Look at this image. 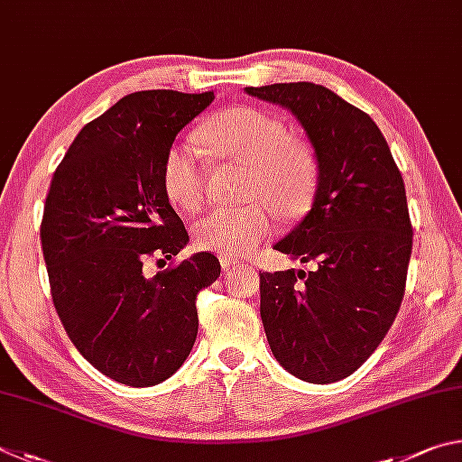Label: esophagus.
<instances>
[{
    "instance_id": "obj_1",
    "label": "esophagus",
    "mask_w": 462,
    "mask_h": 462,
    "mask_svg": "<svg viewBox=\"0 0 462 462\" xmlns=\"http://www.w3.org/2000/svg\"><path fill=\"white\" fill-rule=\"evenodd\" d=\"M218 260H221L223 270H236V268H239V265H241L239 260H236V257H229V255H221V257H218Z\"/></svg>"
}]
</instances>
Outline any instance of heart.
I'll list each match as a JSON object with an SVG mask.
<instances>
[{"instance_id":"heart-1","label":"heart","mask_w":462,"mask_h":462,"mask_svg":"<svg viewBox=\"0 0 462 462\" xmlns=\"http://www.w3.org/2000/svg\"><path fill=\"white\" fill-rule=\"evenodd\" d=\"M200 140L217 160L247 164L245 207H217L192 226L197 247L229 257L252 254L273 231L274 205L282 215H296L310 200L314 160L302 142L288 137L284 124L255 107H229L207 121ZM207 170L200 152L189 142L170 145L162 164V189L182 210L197 208L205 197ZM271 204L268 206L267 202Z\"/></svg>"}]
</instances>
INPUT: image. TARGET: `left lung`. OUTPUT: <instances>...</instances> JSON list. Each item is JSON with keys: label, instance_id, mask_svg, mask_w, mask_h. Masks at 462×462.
I'll return each mask as SVG.
<instances>
[{"label": "left lung", "instance_id": "left-lung-1", "mask_svg": "<svg viewBox=\"0 0 462 462\" xmlns=\"http://www.w3.org/2000/svg\"><path fill=\"white\" fill-rule=\"evenodd\" d=\"M245 93L292 111L319 164L312 208L273 245L317 268L260 273L265 337L288 374L333 383L369 359L400 310L414 236L406 186L375 121L330 88Z\"/></svg>", "mask_w": 462, "mask_h": 462}]
</instances>
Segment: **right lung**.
<instances>
[{"label":"right lung","mask_w":462,"mask_h":462,"mask_svg":"<svg viewBox=\"0 0 462 462\" xmlns=\"http://www.w3.org/2000/svg\"><path fill=\"white\" fill-rule=\"evenodd\" d=\"M213 91H137L80 129L56 168L40 241L54 309L79 353L113 382L150 387L189 357L197 294L221 263L207 252L145 276L150 257L172 260L189 244L162 189L176 134Z\"/></svg>","instance_id":"add662e5"}]
</instances>
